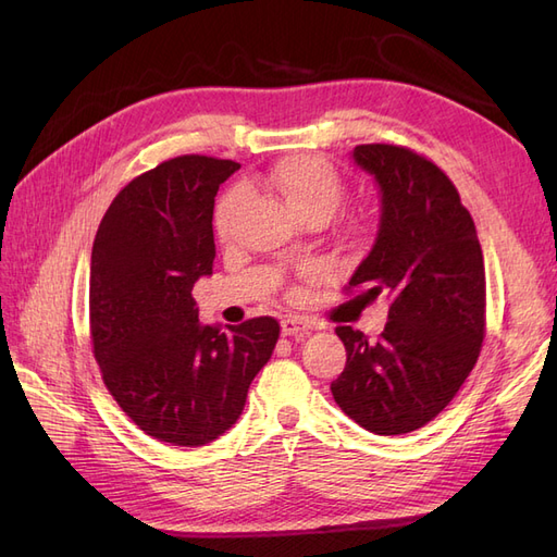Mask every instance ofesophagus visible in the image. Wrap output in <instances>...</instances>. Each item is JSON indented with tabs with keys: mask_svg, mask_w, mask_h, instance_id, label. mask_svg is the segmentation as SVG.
<instances>
[{
	"mask_svg": "<svg viewBox=\"0 0 557 557\" xmlns=\"http://www.w3.org/2000/svg\"><path fill=\"white\" fill-rule=\"evenodd\" d=\"M309 330H313V325L309 323L307 318H299V315H285V318L281 320V332H283L285 336L305 334V332H309Z\"/></svg>",
	"mask_w": 557,
	"mask_h": 557,
	"instance_id": "34e87169",
	"label": "esophagus"
}]
</instances>
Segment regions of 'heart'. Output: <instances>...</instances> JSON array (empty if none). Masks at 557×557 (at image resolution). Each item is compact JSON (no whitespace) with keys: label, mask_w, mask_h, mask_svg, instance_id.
Listing matches in <instances>:
<instances>
[{"label":"heart","mask_w":557,"mask_h":557,"mask_svg":"<svg viewBox=\"0 0 557 557\" xmlns=\"http://www.w3.org/2000/svg\"><path fill=\"white\" fill-rule=\"evenodd\" d=\"M260 181L267 188L276 190L285 199V205H288L301 221H307V218L313 215H320L327 221L346 195L342 174L336 172L327 160L309 153L288 156L278 160L276 164L269 166ZM239 190H227L218 199L213 227L221 237H225L230 232V223L234 209L239 205Z\"/></svg>","instance_id":"obj_1"}]
</instances>
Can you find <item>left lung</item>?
<instances>
[{
    "label": "left lung",
    "instance_id": "left-lung-1",
    "mask_svg": "<svg viewBox=\"0 0 557 557\" xmlns=\"http://www.w3.org/2000/svg\"><path fill=\"white\" fill-rule=\"evenodd\" d=\"M381 188V223L346 293L391 297L385 330L369 339L336 327L346 367L334 401L374 434L428 425L458 395L485 336V267L474 221L453 181L407 146L352 150Z\"/></svg>",
    "mask_w": 557,
    "mask_h": 557
}]
</instances>
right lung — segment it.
Returning <instances> with one entry per match:
<instances>
[{"mask_svg":"<svg viewBox=\"0 0 557 557\" xmlns=\"http://www.w3.org/2000/svg\"><path fill=\"white\" fill-rule=\"evenodd\" d=\"M239 162L181 156L115 195L90 260V342L102 381L134 425L172 446H205L244 411L281 325L199 323L193 285L213 272V205Z\"/></svg>","mask_w":557,"mask_h":557,"instance_id":"right-lung-1","label":"right lung"}]
</instances>
